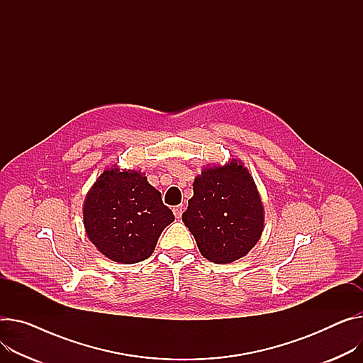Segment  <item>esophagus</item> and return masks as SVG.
Returning <instances> with one entry per match:
<instances>
[{
    "label": "esophagus",
    "mask_w": 363,
    "mask_h": 363,
    "mask_svg": "<svg viewBox=\"0 0 363 363\" xmlns=\"http://www.w3.org/2000/svg\"><path fill=\"white\" fill-rule=\"evenodd\" d=\"M183 211H184V206H183V205H177V206H174V208H173V213H174V216H176L177 219H179V218H182Z\"/></svg>",
    "instance_id": "esophagus-1"
}]
</instances>
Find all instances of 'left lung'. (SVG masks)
<instances>
[{
  "label": "left lung",
  "instance_id": "obj_1",
  "mask_svg": "<svg viewBox=\"0 0 363 363\" xmlns=\"http://www.w3.org/2000/svg\"><path fill=\"white\" fill-rule=\"evenodd\" d=\"M201 255L233 263L252 250L264 228V208L247 167L237 160L205 167L193 182V198L182 215Z\"/></svg>",
  "mask_w": 363,
  "mask_h": 363
}]
</instances>
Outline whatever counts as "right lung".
Returning a JSON list of instances; mask_svg holds the SVG:
<instances>
[{
	"label": "right lung",
	"mask_w": 363,
	"mask_h": 363,
	"mask_svg": "<svg viewBox=\"0 0 363 363\" xmlns=\"http://www.w3.org/2000/svg\"><path fill=\"white\" fill-rule=\"evenodd\" d=\"M82 216L87 237L99 252L123 264L148 259L162 230L174 220L145 173L121 170L116 164L89 190Z\"/></svg>",
	"instance_id": "1"
}]
</instances>
